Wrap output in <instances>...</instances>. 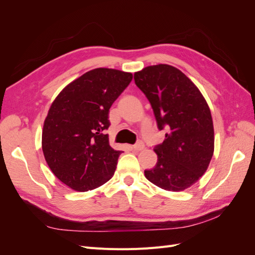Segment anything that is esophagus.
<instances>
[{
	"instance_id": "esophagus-1",
	"label": "esophagus",
	"mask_w": 255,
	"mask_h": 255,
	"mask_svg": "<svg viewBox=\"0 0 255 255\" xmlns=\"http://www.w3.org/2000/svg\"><path fill=\"white\" fill-rule=\"evenodd\" d=\"M133 149L136 151H141L144 149V143L142 141H138L133 145Z\"/></svg>"
}]
</instances>
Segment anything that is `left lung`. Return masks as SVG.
I'll use <instances>...</instances> for the list:
<instances>
[{
	"label": "left lung",
	"instance_id": "obj_1",
	"mask_svg": "<svg viewBox=\"0 0 255 255\" xmlns=\"http://www.w3.org/2000/svg\"><path fill=\"white\" fill-rule=\"evenodd\" d=\"M134 80L149 100L165 140L154 148L157 163L144 175L169 191L194 185L211 163L214 154V126L204 97L181 70L159 64L135 72Z\"/></svg>",
	"mask_w": 255,
	"mask_h": 255
}]
</instances>
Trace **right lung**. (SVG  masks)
<instances>
[{
	"label": "right lung",
	"instance_id": "right-lung-1",
	"mask_svg": "<svg viewBox=\"0 0 255 255\" xmlns=\"http://www.w3.org/2000/svg\"><path fill=\"white\" fill-rule=\"evenodd\" d=\"M133 79L116 69L97 68L74 80L54 100L42 129V151L57 179L76 191L112 179L121 151L110 145V109Z\"/></svg>",
	"mask_w": 255,
	"mask_h": 255
}]
</instances>
